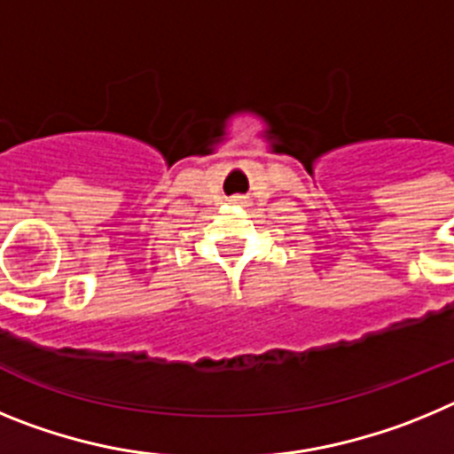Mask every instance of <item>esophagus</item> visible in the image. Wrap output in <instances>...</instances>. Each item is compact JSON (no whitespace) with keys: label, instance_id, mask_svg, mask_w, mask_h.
<instances>
[{"label":"esophagus","instance_id":"esophagus-1","mask_svg":"<svg viewBox=\"0 0 454 454\" xmlns=\"http://www.w3.org/2000/svg\"><path fill=\"white\" fill-rule=\"evenodd\" d=\"M230 202H231V204H243V198H239V195H236V198H231Z\"/></svg>","mask_w":454,"mask_h":454}]
</instances>
